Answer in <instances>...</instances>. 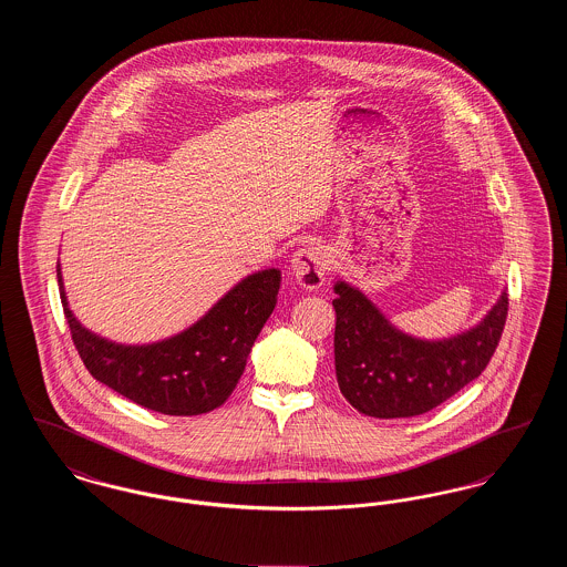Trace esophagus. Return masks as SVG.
Segmentation results:
<instances>
[{
	"label": "esophagus",
	"instance_id": "34e87169",
	"mask_svg": "<svg viewBox=\"0 0 567 567\" xmlns=\"http://www.w3.org/2000/svg\"><path fill=\"white\" fill-rule=\"evenodd\" d=\"M327 270H329V252L321 244H310L293 252L291 271L303 289L308 291L319 289L324 282Z\"/></svg>",
	"mask_w": 567,
	"mask_h": 567
}]
</instances>
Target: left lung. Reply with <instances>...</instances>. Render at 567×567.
I'll return each instance as SVG.
<instances>
[{"instance_id": "left-lung-1", "label": "left lung", "mask_w": 567, "mask_h": 567, "mask_svg": "<svg viewBox=\"0 0 567 567\" xmlns=\"http://www.w3.org/2000/svg\"><path fill=\"white\" fill-rule=\"evenodd\" d=\"M333 291L338 386L352 408L377 419L430 412L481 377L508 317L504 291L476 327L444 340H421L395 329L344 280Z\"/></svg>"}]
</instances>
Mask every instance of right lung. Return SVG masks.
<instances>
[{
	"label": "right lung",
	"mask_w": 567,
	"mask_h": 567,
	"mask_svg": "<svg viewBox=\"0 0 567 567\" xmlns=\"http://www.w3.org/2000/svg\"><path fill=\"white\" fill-rule=\"evenodd\" d=\"M59 296L74 347L91 377L135 404L169 416L210 412L231 395L280 289V270L255 271L189 329L155 344H114L84 329Z\"/></svg>",
	"instance_id": "obj_1"
}]
</instances>
